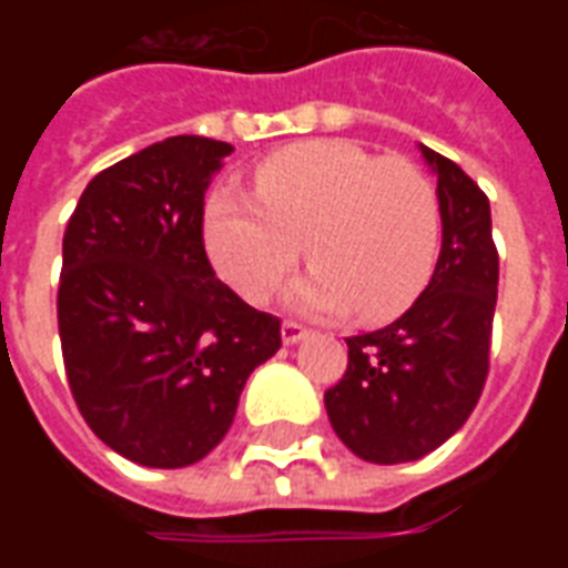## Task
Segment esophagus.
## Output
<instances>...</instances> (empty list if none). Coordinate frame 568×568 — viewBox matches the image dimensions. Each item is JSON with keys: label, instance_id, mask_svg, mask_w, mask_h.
Here are the masks:
<instances>
[{"label": "esophagus", "instance_id": "34e87169", "mask_svg": "<svg viewBox=\"0 0 568 568\" xmlns=\"http://www.w3.org/2000/svg\"><path fill=\"white\" fill-rule=\"evenodd\" d=\"M301 337H307V328L295 320H285L283 322V341L285 344H297Z\"/></svg>", "mask_w": 568, "mask_h": 568}]
</instances>
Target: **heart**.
I'll use <instances>...</instances> for the list:
<instances>
[{
    "label": "heart",
    "instance_id": "obj_1",
    "mask_svg": "<svg viewBox=\"0 0 568 568\" xmlns=\"http://www.w3.org/2000/svg\"><path fill=\"white\" fill-rule=\"evenodd\" d=\"M255 194L222 187L206 203L212 264L264 304L304 255L316 264L292 301L310 313L393 320L432 280L440 252L435 185L414 161L346 140L297 142L255 166Z\"/></svg>",
    "mask_w": 568,
    "mask_h": 568
}]
</instances>
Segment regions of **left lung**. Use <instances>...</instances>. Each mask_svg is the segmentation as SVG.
I'll return each mask as SVG.
<instances>
[{"mask_svg":"<svg viewBox=\"0 0 568 568\" xmlns=\"http://www.w3.org/2000/svg\"><path fill=\"white\" fill-rule=\"evenodd\" d=\"M438 173L440 255L405 316L346 337L349 358L325 393L337 438L358 459L414 463L471 417L489 374L499 252L489 200L450 158L423 145Z\"/></svg>","mask_w":568,"mask_h":568,"instance_id":"1","label":"left lung"}]
</instances>
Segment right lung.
Returning a JSON list of instances; mask_svg holds the SVG:
<instances>
[{
    "mask_svg": "<svg viewBox=\"0 0 568 568\" xmlns=\"http://www.w3.org/2000/svg\"><path fill=\"white\" fill-rule=\"evenodd\" d=\"M231 145L170 136L105 166L63 234L57 325L72 398L130 463L182 468L227 435L280 320L215 276L203 197Z\"/></svg>",
    "mask_w": 568,
    "mask_h": 568,
    "instance_id": "right-lung-1",
    "label": "right lung"
}]
</instances>
